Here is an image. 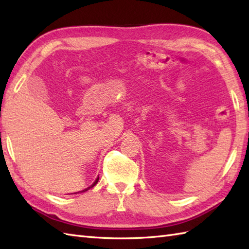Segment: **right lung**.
I'll return each mask as SVG.
<instances>
[{"label":"right lung","instance_id":"1","mask_svg":"<svg viewBox=\"0 0 249 249\" xmlns=\"http://www.w3.org/2000/svg\"><path fill=\"white\" fill-rule=\"evenodd\" d=\"M98 179H99V178H96V181H95V182H94V183H93V184L91 185V186H89V188H87V189H84V190H82V192H80V193H83V192H87V190H89V188H92V187H94V186H95V185H96V184H97V182H98Z\"/></svg>","mask_w":249,"mask_h":249}]
</instances>
